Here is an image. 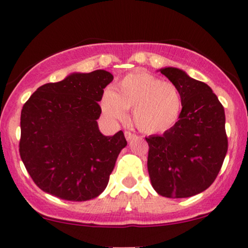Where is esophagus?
<instances>
[{
	"instance_id": "1",
	"label": "esophagus",
	"mask_w": 248,
	"mask_h": 248,
	"mask_svg": "<svg viewBox=\"0 0 248 248\" xmlns=\"http://www.w3.org/2000/svg\"><path fill=\"white\" fill-rule=\"evenodd\" d=\"M124 136H126V139H127L128 141H130V140H132V139L135 138L136 135L134 133L129 132V130H126V132H124Z\"/></svg>"
}]
</instances>
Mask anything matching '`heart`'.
<instances>
[{
	"instance_id": "b5f03b06",
	"label": "heart",
	"mask_w": 248,
	"mask_h": 248,
	"mask_svg": "<svg viewBox=\"0 0 248 248\" xmlns=\"http://www.w3.org/2000/svg\"><path fill=\"white\" fill-rule=\"evenodd\" d=\"M101 110L114 121H126L127 110L133 109L136 127L147 134L170 129L181 114L182 96L178 88L149 73H130L115 85L114 92L106 91L101 98Z\"/></svg>"
}]
</instances>
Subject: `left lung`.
Returning <instances> with one entry per match:
<instances>
[{
    "label": "left lung",
    "mask_w": 248,
    "mask_h": 248,
    "mask_svg": "<svg viewBox=\"0 0 248 248\" xmlns=\"http://www.w3.org/2000/svg\"><path fill=\"white\" fill-rule=\"evenodd\" d=\"M160 71L178 88L182 110L163 135L146 138L148 172L158 195L191 197L211 186L223 166L227 153L224 107L205 82L176 67Z\"/></svg>",
    "instance_id": "left-lung-1"
}]
</instances>
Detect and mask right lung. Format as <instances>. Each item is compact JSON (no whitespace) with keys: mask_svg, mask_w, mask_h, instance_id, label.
I'll use <instances>...</instances> for the list:
<instances>
[{"mask_svg":"<svg viewBox=\"0 0 248 248\" xmlns=\"http://www.w3.org/2000/svg\"><path fill=\"white\" fill-rule=\"evenodd\" d=\"M113 80L105 70L72 73L49 82L24 104L19 155L36 186L72 202L90 201L106 189L119 154L127 146L124 132L102 135L98 101Z\"/></svg>","mask_w":248,"mask_h":248,"instance_id":"obj_1","label":"right lung"}]
</instances>
